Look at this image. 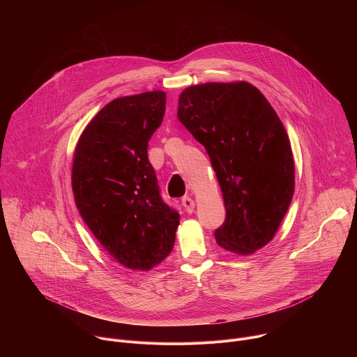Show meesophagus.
I'll use <instances>...</instances> for the list:
<instances>
[{
	"instance_id": "obj_1",
	"label": "esophagus",
	"mask_w": 357,
	"mask_h": 357,
	"mask_svg": "<svg viewBox=\"0 0 357 357\" xmlns=\"http://www.w3.org/2000/svg\"><path fill=\"white\" fill-rule=\"evenodd\" d=\"M182 206L185 207V210H186V213H193V210H195V202L190 199V197H183L182 199Z\"/></svg>"
}]
</instances>
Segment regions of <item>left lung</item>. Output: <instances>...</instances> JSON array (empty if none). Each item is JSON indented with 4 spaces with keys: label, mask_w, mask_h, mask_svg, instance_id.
Wrapping results in <instances>:
<instances>
[{
    "label": "left lung",
    "mask_w": 357,
    "mask_h": 357,
    "mask_svg": "<svg viewBox=\"0 0 357 357\" xmlns=\"http://www.w3.org/2000/svg\"><path fill=\"white\" fill-rule=\"evenodd\" d=\"M178 118L202 143L215 171L225 222L217 243L249 256L275 236L294 196L295 161L288 133L263 93L248 82L186 87Z\"/></svg>",
    "instance_id": "obj_1"
}]
</instances>
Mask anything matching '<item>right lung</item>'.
Instances as JSON below:
<instances>
[{
    "instance_id": "obj_1",
    "label": "right lung",
    "mask_w": 357,
    "mask_h": 357,
    "mask_svg": "<svg viewBox=\"0 0 357 357\" xmlns=\"http://www.w3.org/2000/svg\"><path fill=\"white\" fill-rule=\"evenodd\" d=\"M165 98L154 90L112 100L87 123L75 149L76 207L105 252L129 270L160 264L172 252L179 225L147 157Z\"/></svg>"
}]
</instances>
